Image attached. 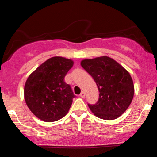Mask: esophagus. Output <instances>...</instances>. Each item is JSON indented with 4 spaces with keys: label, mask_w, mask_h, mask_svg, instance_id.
Segmentation results:
<instances>
[{
    "label": "esophagus",
    "mask_w": 157,
    "mask_h": 157,
    "mask_svg": "<svg viewBox=\"0 0 157 157\" xmlns=\"http://www.w3.org/2000/svg\"><path fill=\"white\" fill-rule=\"evenodd\" d=\"M80 96L82 97V98H84L85 97H86V94H85V92L84 91H82V92L80 93Z\"/></svg>",
    "instance_id": "obj_1"
}]
</instances>
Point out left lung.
Returning <instances> with one entry per match:
<instances>
[{
    "instance_id": "1",
    "label": "left lung",
    "mask_w": 157,
    "mask_h": 157,
    "mask_svg": "<svg viewBox=\"0 0 157 157\" xmlns=\"http://www.w3.org/2000/svg\"><path fill=\"white\" fill-rule=\"evenodd\" d=\"M80 65L93 77L98 88V102L89 107L94 114L102 120L118 118L131 103L134 86L128 71L108 56L85 59Z\"/></svg>"
}]
</instances>
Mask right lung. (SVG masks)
Wrapping results in <instances>:
<instances>
[{"label":"right lung","mask_w":157,"mask_h":157,"mask_svg":"<svg viewBox=\"0 0 157 157\" xmlns=\"http://www.w3.org/2000/svg\"><path fill=\"white\" fill-rule=\"evenodd\" d=\"M74 65L71 59L51 57L30 74L24 86V99L32 113L44 122H55L67 114L75 98L64 77Z\"/></svg>","instance_id":"obj_1"}]
</instances>
